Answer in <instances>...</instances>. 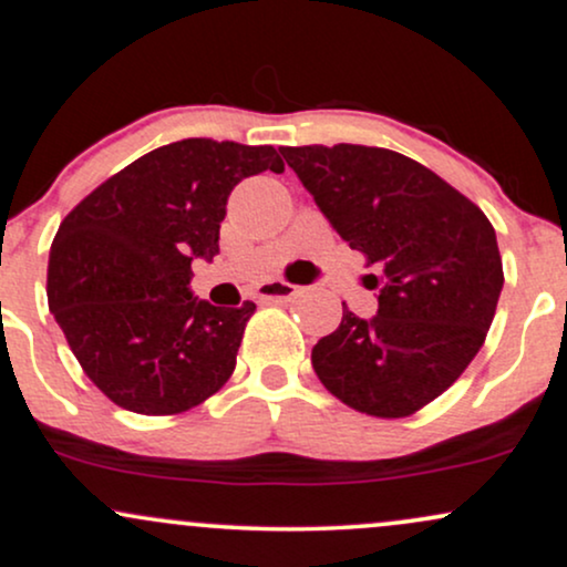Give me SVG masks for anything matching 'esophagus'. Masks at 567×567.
I'll use <instances>...</instances> for the list:
<instances>
[{
  "label": "esophagus",
  "instance_id": "1",
  "mask_svg": "<svg viewBox=\"0 0 567 567\" xmlns=\"http://www.w3.org/2000/svg\"><path fill=\"white\" fill-rule=\"evenodd\" d=\"M300 295V286L286 281H267L259 289V300L262 302H289Z\"/></svg>",
  "mask_w": 567,
  "mask_h": 567
}]
</instances>
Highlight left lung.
Here are the masks:
<instances>
[{
    "instance_id": "obj_1",
    "label": "left lung",
    "mask_w": 567,
    "mask_h": 567,
    "mask_svg": "<svg viewBox=\"0 0 567 567\" xmlns=\"http://www.w3.org/2000/svg\"><path fill=\"white\" fill-rule=\"evenodd\" d=\"M318 208L378 272V316L342 321L313 348L332 396L372 417H410L442 396L485 346L504 289L482 208L434 171L383 146H284Z\"/></svg>"
}]
</instances>
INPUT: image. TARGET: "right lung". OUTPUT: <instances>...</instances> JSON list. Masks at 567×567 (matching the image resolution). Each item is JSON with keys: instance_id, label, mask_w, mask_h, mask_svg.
<instances>
[{"instance_id": "right-lung-1", "label": "right lung", "mask_w": 567, "mask_h": 567, "mask_svg": "<svg viewBox=\"0 0 567 567\" xmlns=\"http://www.w3.org/2000/svg\"><path fill=\"white\" fill-rule=\"evenodd\" d=\"M281 174L272 146L182 138L82 198L50 246L48 302L82 372L123 410L179 415L230 380L257 305L214 308L189 291L193 259L219 254L240 179Z\"/></svg>"}]
</instances>
